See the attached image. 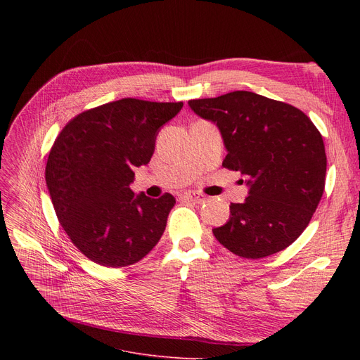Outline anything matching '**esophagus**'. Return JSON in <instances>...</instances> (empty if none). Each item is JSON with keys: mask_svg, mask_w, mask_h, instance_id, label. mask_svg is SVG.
I'll list each match as a JSON object with an SVG mask.
<instances>
[{"mask_svg": "<svg viewBox=\"0 0 360 360\" xmlns=\"http://www.w3.org/2000/svg\"><path fill=\"white\" fill-rule=\"evenodd\" d=\"M182 198L185 201H191V202H195V204H201L205 201V195L200 194V193H195V191H190V193H185L182 195Z\"/></svg>", "mask_w": 360, "mask_h": 360, "instance_id": "esophagus-1", "label": "esophagus"}]
</instances>
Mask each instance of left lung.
Instances as JSON below:
<instances>
[{
  "mask_svg": "<svg viewBox=\"0 0 360 360\" xmlns=\"http://www.w3.org/2000/svg\"><path fill=\"white\" fill-rule=\"evenodd\" d=\"M217 125L228 155L250 186L231 219L213 229L216 239L242 258H264L288 248L307 229L326 186L323 136L300 109L236 90L188 102ZM243 182V181H242Z\"/></svg>",
  "mask_w": 360,
  "mask_h": 360,
  "instance_id": "1",
  "label": "left lung"
}]
</instances>
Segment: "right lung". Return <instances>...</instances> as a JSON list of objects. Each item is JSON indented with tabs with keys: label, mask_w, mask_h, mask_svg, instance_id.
<instances>
[{
	"label": "right lung",
	"mask_w": 360,
	"mask_h": 360,
	"mask_svg": "<svg viewBox=\"0 0 360 360\" xmlns=\"http://www.w3.org/2000/svg\"><path fill=\"white\" fill-rule=\"evenodd\" d=\"M182 102L125 98L79 113L56 137L45 169L53 209L71 242L93 262H139L162 238L175 197L129 188L153 156L156 137Z\"/></svg>",
	"instance_id": "1"
}]
</instances>
